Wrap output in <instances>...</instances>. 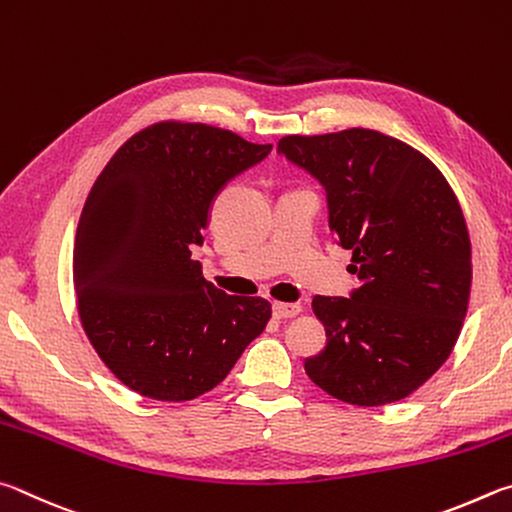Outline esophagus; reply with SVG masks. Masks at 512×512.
Wrapping results in <instances>:
<instances>
[{"label":"esophagus","mask_w":512,"mask_h":512,"mask_svg":"<svg viewBox=\"0 0 512 512\" xmlns=\"http://www.w3.org/2000/svg\"><path fill=\"white\" fill-rule=\"evenodd\" d=\"M299 312H301L299 303H279V301H276L272 306V315L276 319H292V317H297Z\"/></svg>","instance_id":"1"}]
</instances>
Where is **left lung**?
<instances>
[{"label": "left lung", "mask_w": 512, "mask_h": 512, "mask_svg": "<svg viewBox=\"0 0 512 512\" xmlns=\"http://www.w3.org/2000/svg\"><path fill=\"white\" fill-rule=\"evenodd\" d=\"M279 155L326 188L330 229L362 281L348 297L312 299L326 348L306 373L351 405L407 398L450 357L468 310L459 200L425 155L375 130L283 137Z\"/></svg>", "instance_id": "obj_1"}]
</instances>
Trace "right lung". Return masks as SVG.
<instances>
[{"mask_svg": "<svg viewBox=\"0 0 512 512\" xmlns=\"http://www.w3.org/2000/svg\"><path fill=\"white\" fill-rule=\"evenodd\" d=\"M272 152L204 123H155L128 139L87 195L74 288L89 342L141 396L193 400L227 378L272 306L202 276L215 197Z\"/></svg>", "mask_w": 512, "mask_h": 512, "instance_id": "obj_1", "label": "right lung"}]
</instances>
